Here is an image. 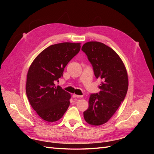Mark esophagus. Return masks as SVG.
Returning <instances> with one entry per match:
<instances>
[{
	"instance_id": "obj_1",
	"label": "esophagus",
	"mask_w": 154,
	"mask_h": 154,
	"mask_svg": "<svg viewBox=\"0 0 154 154\" xmlns=\"http://www.w3.org/2000/svg\"><path fill=\"white\" fill-rule=\"evenodd\" d=\"M83 96L82 95H77V94H72V98H82Z\"/></svg>"
}]
</instances>
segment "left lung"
Instances as JSON below:
<instances>
[{
  "label": "left lung",
  "instance_id": "left-lung-1",
  "mask_svg": "<svg viewBox=\"0 0 154 154\" xmlns=\"http://www.w3.org/2000/svg\"><path fill=\"white\" fill-rule=\"evenodd\" d=\"M82 50L92 64L96 79H102L100 91L90 95L89 107L83 117L89 124L100 126L109 120L126 97L127 71L118 54L105 44L90 41L83 44Z\"/></svg>",
  "mask_w": 154,
  "mask_h": 154
}]
</instances>
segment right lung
Instances as JSON below:
<instances>
[{
	"mask_svg": "<svg viewBox=\"0 0 154 154\" xmlns=\"http://www.w3.org/2000/svg\"><path fill=\"white\" fill-rule=\"evenodd\" d=\"M81 43H61L49 46L28 69L26 92L30 105L45 121L59 120L69 108L71 94L54 83L63 76L65 66L79 53Z\"/></svg>",
	"mask_w": 154,
	"mask_h": 154,
	"instance_id": "right-lung-1",
	"label": "right lung"
}]
</instances>
